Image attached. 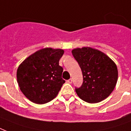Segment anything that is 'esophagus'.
Listing matches in <instances>:
<instances>
[{"label": "esophagus", "mask_w": 131, "mask_h": 131, "mask_svg": "<svg viewBox=\"0 0 131 131\" xmlns=\"http://www.w3.org/2000/svg\"><path fill=\"white\" fill-rule=\"evenodd\" d=\"M72 82H73V80H72L71 78V79H69V80H67V82L69 83V84H71Z\"/></svg>", "instance_id": "obj_1"}]
</instances>
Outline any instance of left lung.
<instances>
[{"mask_svg":"<svg viewBox=\"0 0 131 131\" xmlns=\"http://www.w3.org/2000/svg\"><path fill=\"white\" fill-rule=\"evenodd\" d=\"M72 54L82 71L83 84L75 92L89 103H96L107 98L116 87L118 68L105 53L90 47L75 48Z\"/></svg>","mask_w":131,"mask_h":131,"instance_id":"left-lung-1","label":"left lung"}]
</instances>
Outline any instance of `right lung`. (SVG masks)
<instances>
[{"instance_id":"obj_1","label":"right lung","mask_w":131,"mask_h":131,"mask_svg":"<svg viewBox=\"0 0 131 131\" xmlns=\"http://www.w3.org/2000/svg\"><path fill=\"white\" fill-rule=\"evenodd\" d=\"M62 49L46 47L26 58L17 68V81L20 90L36 104H45L58 95L65 81L59 60Z\"/></svg>"}]
</instances>
